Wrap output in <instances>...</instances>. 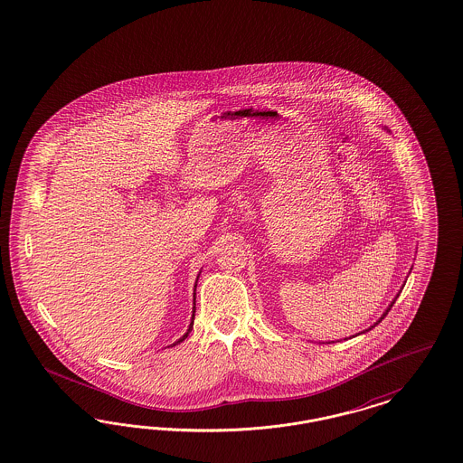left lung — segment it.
Wrapping results in <instances>:
<instances>
[{
  "label": "left lung",
  "instance_id": "8db88e82",
  "mask_svg": "<svg viewBox=\"0 0 463 463\" xmlns=\"http://www.w3.org/2000/svg\"><path fill=\"white\" fill-rule=\"evenodd\" d=\"M384 129H388V128L384 127ZM411 270H412V269H411ZM409 273H411V271H409ZM403 286H405V284H403ZM403 286H402V288H403ZM399 296H400V292H399V294H397V296H395V299H393V301H392V303L388 304V307H386V309H384V313H383L382 318L378 319V321H376V323H374V325H371V326H369V328H367V330H363V332H359V334H355V335H352V336H357V335H361V334H366V332H369V330H373V328H374V326H376V325H380V323H382L383 319H384V317H386V315H388V311H390V309H392V306H393V304H395V301H397V298H399ZM326 344H330V342H326Z\"/></svg>",
  "mask_w": 463,
  "mask_h": 463
}]
</instances>
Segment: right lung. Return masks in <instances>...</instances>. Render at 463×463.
Instances as JSON below:
<instances>
[{
	"mask_svg": "<svg viewBox=\"0 0 463 463\" xmlns=\"http://www.w3.org/2000/svg\"><path fill=\"white\" fill-rule=\"evenodd\" d=\"M200 273H202V271H200ZM200 273H198V277H200ZM198 277H196V282H194V290H196V284H198ZM194 294H196V292H194ZM193 301H194V299H193ZM194 311H196V307H194V306H193L192 323H190V326H188V330H186V334H184V335L181 336V338H179V340H177V342H175V344H173V345H175V344H179V342H183V340H184V338H186V336L190 335V332H192V330H193V319H194Z\"/></svg>",
	"mask_w": 463,
	"mask_h": 463,
	"instance_id": "1",
	"label": "right lung"
}]
</instances>
